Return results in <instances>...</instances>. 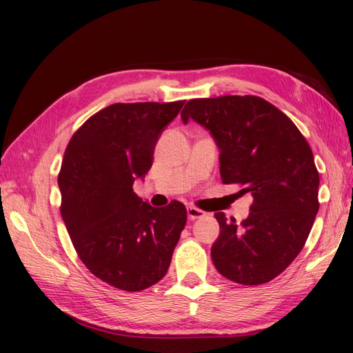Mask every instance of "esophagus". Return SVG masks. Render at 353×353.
I'll return each instance as SVG.
<instances>
[{
    "mask_svg": "<svg viewBox=\"0 0 353 353\" xmlns=\"http://www.w3.org/2000/svg\"><path fill=\"white\" fill-rule=\"evenodd\" d=\"M187 215H188V219L194 221V219H200L203 216H206V212H203L201 209L194 208V206H188L187 208Z\"/></svg>",
    "mask_w": 353,
    "mask_h": 353,
    "instance_id": "1",
    "label": "esophagus"
}]
</instances>
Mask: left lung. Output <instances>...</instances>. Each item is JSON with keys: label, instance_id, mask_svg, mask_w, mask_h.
Here are the masks:
<instances>
[{"label": "left lung", "instance_id": "obj_1", "mask_svg": "<svg viewBox=\"0 0 353 353\" xmlns=\"http://www.w3.org/2000/svg\"><path fill=\"white\" fill-rule=\"evenodd\" d=\"M181 117L215 138L222 183L253 196L240 225L215 213L221 232L210 250L213 265L239 284L274 280L303 249L319 209V174L306 138L290 117L256 95L193 99Z\"/></svg>", "mask_w": 353, "mask_h": 353}]
</instances>
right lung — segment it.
Listing matches in <instances>:
<instances>
[{"label": "right lung", "instance_id": "right-lung-1", "mask_svg": "<svg viewBox=\"0 0 353 353\" xmlns=\"http://www.w3.org/2000/svg\"><path fill=\"white\" fill-rule=\"evenodd\" d=\"M184 103L108 105L72 135L63 156L60 213L73 248L91 274L119 290L140 292L162 280L185 227L183 203L153 208L132 190Z\"/></svg>", "mask_w": 353, "mask_h": 353}]
</instances>
